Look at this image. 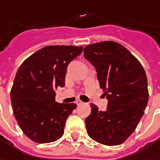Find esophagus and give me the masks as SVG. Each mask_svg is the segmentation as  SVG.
<instances>
[{
	"instance_id": "1",
	"label": "esophagus",
	"mask_w": 160,
	"mask_h": 160,
	"mask_svg": "<svg viewBox=\"0 0 160 160\" xmlns=\"http://www.w3.org/2000/svg\"><path fill=\"white\" fill-rule=\"evenodd\" d=\"M76 104H77L78 106H80V105H83V104H84V102H82L81 100H77L76 101Z\"/></svg>"
}]
</instances>
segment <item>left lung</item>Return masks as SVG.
Returning a JSON list of instances; mask_svg holds the SVG:
<instances>
[{"label": "left lung", "mask_w": 160, "mask_h": 160, "mask_svg": "<svg viewBox=\"0 0 160 160\" xmlns=\"http://www.w3.org/2000/svg\"><path fill=\"white\" fill-rule=\"evenodd\" d=\"M84 57L96 68L100 88L108 99L106 111L90 104L85 119L88 136L98 142L115 146L125 142L144 114L149 100L148 81L141 62L114 41L87 45Z\"/></svg>", "instance_id": "1"}]
</instances>
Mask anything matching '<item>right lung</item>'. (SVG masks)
Instances as JSON below:
<instances>
[{
  "instance_id": "add662e5",
  "label": "right lung",
  "mask_w": 160,
  "mask_h": 160,
  "mask_svg": "<svg viewBox=\"0 0 160 160\" xmlns=\"http://www.w3.org/2000/svg\"><path fill=\"white\" fill-rule=\"evenodd\" d=\"M82 49L48 45L18 68L11 90V105L19 127L33 142H52L63 134L67 118L77 105L55 102L54 88L65 85L67 66Z\"/></svg>"
}]
</instances>
